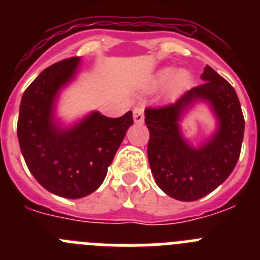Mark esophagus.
<instances>
[{"label":"esophagus","mask_w":260,"mask_h":260,"mask_svg":"<svg viewBox=\"0 0 260 260\" xmlns=\"http://www.w3.org/2000/svg\"><path fill=\"white\" fill-rule=\"evenodd\" d=\"M133 114H134V121L138 123L143 122L144 119V108L143 107H137L133 110Z\"/></svg>","instance_id":"1"}]
</instances>
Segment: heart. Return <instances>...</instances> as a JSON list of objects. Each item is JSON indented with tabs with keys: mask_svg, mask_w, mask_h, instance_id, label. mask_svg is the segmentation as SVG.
<instances>
[{
	"mask_svg": "<svg viewBox=\"0 0 260 260\" xmlns=\"http://www.w3.org/2000/svg\"><path fill=\"white\" fill-rule=\"evenodd\" d=\"M171 79H172V86H173V88H177V89L183 88V87L189 84L190 74L185 70H181L174 74L173 69L167 68V69H162V70L157 74V77H156L157 83L160 84L167 83V82H169Z\"/></svg>",
	"mask_w": 260,
	"mask_h": 260,
	"instance_id": "obj_1",
	"label": "heart"
}]
</instances>
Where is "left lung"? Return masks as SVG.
<instances>
[{"mask_svg": "<svg viewBox=\"0 0 260 260\" xmlns=\"http://www.w3.org/2000/svg\"><path fill=\"white\" fill-rule=\"evenodd\" d=\"M202 79L203 83L186 91L173 104L144 110V122L150 130L147 153L156 185L183 202L203 198L231 176L245 132L240 100L231 83L208 65ZM197 100L210 103L219 128L210 142L192 149L180 135L178 119Z\"/></svg>", "mask_w": 260, "mask_h": 260, "instance_id": "1", "label": "left lung"}]
</instances>
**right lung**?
Returning a JSON list of instances; mask_svg holds the SVG:
<instances>
[{"label":"right lung","instance_id":"obj_1","mask_svg":"<svg viewBox=\"0 0 260 260\" xmlns=\"http://www.w3.org/2000/svg\"><path fill=\"white\" fill-rule=\"evenodd\" d=\"M79 58L62 59L39 74L22 96L17 134L32 176L44 189L69 199L99 189L108 167L134 123L132 112L118 118L95 113L74 127L53 122V103L59 88L77 73Z\"/></svg>","mask_w":260,"mask_h":260}]
</instances>
